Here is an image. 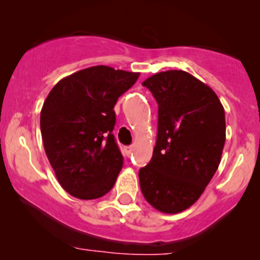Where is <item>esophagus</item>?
<instances>
[{
  "label": "esophagus",
  "instance_id": "1",
  "mask_svg": "<svg viewBox=\"0 0 260 260\" xmlns=\"http://www.w3.org/2000/svg\"><path fill=\"white\" fill-rule=\"evenodd\" d=\"M124 151H126L127 155H131V154H132V151H133V147H132V145H129V147H126V148H124Z\"/></svg>",
  "mask_w": 260,
  "mask_h": 260
}]
</instances>
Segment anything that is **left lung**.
<instances>
[{
	"label": "left lung",
	"instance_id": "8db88e82",
	"mask_svg": "<svg viewBox=\"0 0 260 260\" xmlns=\"http://www.w3.org/2000/svg\"><path fill=\"white\" fill-rule=\"evenodd\" d=\"M159 105L156 145L139 170L147 202L177 214L198 201L215 175L226 139L225 111L215 91L184 71H166L143 82Z\"/></svg>",
	"mask_w": 260,
	"mask_h": 260
}]
</instances>
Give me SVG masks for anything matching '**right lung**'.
<instances>
[{"mask_svg":"<svg viewBox=\"0 0 260 260\" xmlns=\"http://www.w3.org/2000/svg\"><path fill=\"white\" fill-rule=\"evenodd\" d=\"M138 77L94 66L61 79L47 95L40 113L45 153L71 196L96 199L115 184L123 156L112 134L113 107Z\"/></svg>","mask_w":260,"mask_h":260,"instance_id":"obj_1","label":"right lung"}]
</instances>
